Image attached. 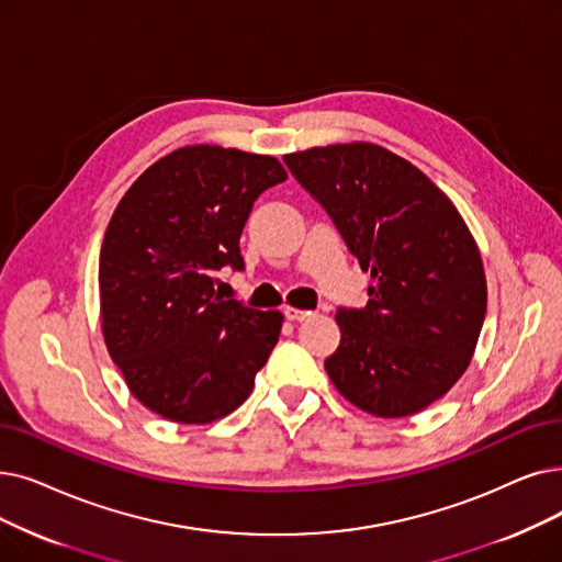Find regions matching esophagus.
Segmentation results:
<instances>
[{"instance_id":"esophagus-1","label":"esophagus","mask_w":562,"mask_h":562,"mask_svg":"<svg viewBox=\"0 0 562 562\" xmlns=\"http://www.w3.org/2000/svg\"><path fill=\"white\" fill-rule=\"evenodd\" d=\"M282 314H284V319H289V322H303V319H307V316H310V312H307V310L289 307V305L282 310Z\"/></svg>"}]
</instances>
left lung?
Returning <instances> with one entry per match:
<instances>
[{
	"mask_svg": "<svg viewBox=\"0 0 562 562\" xmlns=\"http://www.w3.org/2000/svg\"><path fill=\"white\" fill-rule=\"evenodd\" d=\"M284 165L372 276L368 305L337 307L330 381L379 418L427 408L467 372L486 312L467 223L416 165L370 142L316 146Z\"/></svg>",
	"mask_w": 562,
	"mask_h": 562,
	"instance_id": "obj_1",
	"label": "left lung"
}]
</instances>
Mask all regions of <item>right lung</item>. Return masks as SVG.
Returning <instances> with one entry per match:
<instances>
[{"mask_svg":"<svg viewBox=\"0 0 562 562\" xmlns=\"http://www.w3.org/2000/svg\"><path fill=\"white\" fill-rule=\"evenodd\" d=\"M284 179L273 156L183 146L114 209L99 261L103 337L131 393L158 416L206 425L252 393L282 314L223 301L215 273L246 268L240 232L259 194Z\"/></svg>","mask_w":562,"mask_h":562,"instance_id":"add662e5","label":"right lung"}]
</instances>
